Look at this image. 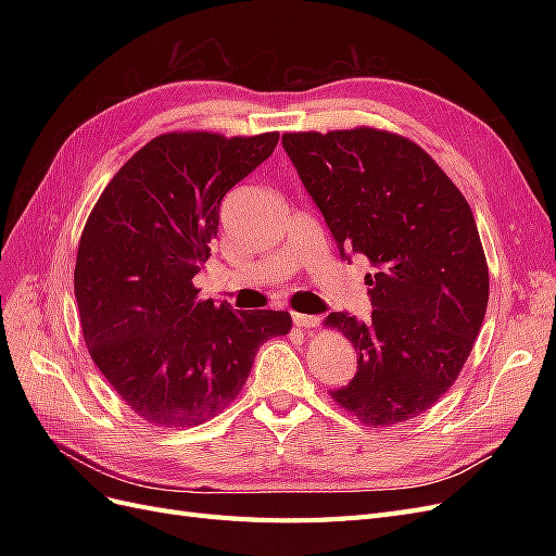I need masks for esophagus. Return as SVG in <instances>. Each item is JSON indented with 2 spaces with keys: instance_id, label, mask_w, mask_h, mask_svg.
I'll use <instances>...</instances> for the list:
<instances>
[{
  "instance_id": "obj_1",
  "label": "esophagus",
  "mask_w": 556,
  "mask_h": 556,
  "mask_svg": "<svg viewBox=\"0 0 556 556\" xmlns=\"http://www.w3.org/2000/svg\"><path fill=\"white\" fill-rule=\"evenodd\" d=\"M292 319H294V325H296L299 329H315V327H319V317H315V315L292 313Z\"/></svg>"
}]
</instances>
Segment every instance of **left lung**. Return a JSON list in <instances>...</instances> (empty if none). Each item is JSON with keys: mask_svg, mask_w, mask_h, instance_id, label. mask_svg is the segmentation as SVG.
<instances>
[{"mask_svg": "<svg viewBox=\"0 0 556 556\" xmlns=\"http://www.w3.org/2000/svg\"><path fill=\"white\" fill-rule=\"evenodd\" d=\"M341 257H368L371 319L331 313L357 374L331 399L380 429L429 410L480 333L490 271L468 201L429 153L399 134L355 127L282 134Z\"/></svg>", "mask_w": 556, "mask_h": 556, "instance_id": "1", "label": "left lung"}]
</instances>
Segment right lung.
Instances as JSON below:
<instances>
[{
	"instance_id": "right-lung-1",
	"label": "right lung",
	"mask_w": 556,
	"mask_h": 556,
	"mask_svg": "<svg viewBox=\"0 0 556 556\" xmlns=\"http://www.w3.org/2000/svg\"><path fill=\"white\" fill-rule=\"evenodd\" d=\"M278 131H169L104 188L80 233L74 292L83 339L127 406L155 427L208 422L239 396L260 345L292 329L285 311L199 299L223 197L271 157Z\"/></svg>"
}]
</instances>
